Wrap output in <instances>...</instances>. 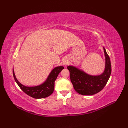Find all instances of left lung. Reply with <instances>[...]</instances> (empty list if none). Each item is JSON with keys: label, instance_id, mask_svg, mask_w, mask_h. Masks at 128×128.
Instances as JSON below:
<instances>
[{"label": "left lung", "instance_id": "8db88e82", "mask_svg": "<svg viewBox=\"0 0 128 128\" xmlns=\"http://www.w3.org/2000/svg\"><path fill=\"white\" fill-rule=\"evenodd\" d=\"M106 56L105 70L103 74L91 76L72 66H68L70 78L75 90L82 95H93L100 91L104 88L111 74V63L109 56L104 48Z\"/></svg>", "mask_w": 128, "mask_h": 128}]
</instances>
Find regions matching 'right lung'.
<instances>
[{
    "label": "right lung",
    "mask_w": 128,
    "mask_h": 128,
    "mask_svg": "<svg viewBox=\"0 0 128 128\" xmlns=\"http://www.w3.org/2000/svg\"><path fill=\"white\" fill-rule=\"evenodd\" d=\"M64 69V67L60 66L54 68L50 73L47 80L43 84L34 87H27L20 84L16 79L15 75L12 70L13 76L14 79L20 88L28 96L34 98H43L53 94L54 88V82L58 76L59 72Z\"/></svg>",
    "instance_id": "add662e5"
}]
</instances>
